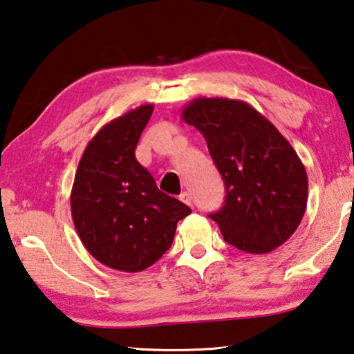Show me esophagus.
I'll use <instances>...</instances> for the list:
<instances>
[{
    "instance_id": "obj_1",
    "label": "esophagus",
    "mask_w": 354,
    "mask_h": 354,
    "mask_svg": "<svg viewBox=\"0 0 354 354\" xmlns=\"http://www.w3.org/2000/svg\"><path fill=\"white\" fill-rule=\"evenodd\" d=\"M179 200H181V201L184 203V205H187V206L194 205V203H192V196H190L189 192H183V194L179 195Z\"/></svg>"
}]
</instances>
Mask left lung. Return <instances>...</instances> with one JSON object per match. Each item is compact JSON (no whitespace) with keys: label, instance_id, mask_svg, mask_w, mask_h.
Returning <instances> with one entry per match:
<instances>
[{"label":"left lung","instance_id":"1","mask_svg":"<svg viewBox=\"0 0 354 354\" xmlns=\"http://www.w3.org/2000/svg\"><path fill=\"white\" fill-rule=\"evenodd\" d=\"M181 118L205 137L225 181V205L209 215L225 241L253 254L283 245L308 205L306 169L286 137L241 100L195 98Z\"/></svg>","mask_w":354,"mask_h":354}]
</instances>
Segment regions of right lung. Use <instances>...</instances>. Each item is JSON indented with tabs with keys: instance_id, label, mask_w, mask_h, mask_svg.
<instances>
[{
	"instance_id": "right-lung-1",
	"label": "right lung",
	"mask_w": 354,
	"mask_h": 354,
	"mask_svg": "<svg viewBox=\"0 0 354 354\" xmlns=\"http://www.w3.org/2000/svg\"><path fill=\"white\" fill-rule=\"evenodd\" d=\"M154 106L142 104L106 123L87 143L71 187V217L95 259L113 270L142 272L171 247L192 212L165 195L136 159Z\"/></svg>"
}]
</instances>
